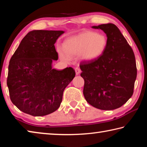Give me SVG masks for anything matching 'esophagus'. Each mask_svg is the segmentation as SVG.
<instances>
[{"label": "esophagus", "mask_w": 147, "mask_h": 147, "mask_svg": "<svg viewBox=\"0 0 147 147\" xmlns=\"http://www.w3.org/2000/svg\"><path fill=\"white\" fill-rule=\"evenodd\" d=\"M75 72H76V74H77V75H78V74H80V73H81V69H80L79 67H76V68H75Z\"/></svg>", "instance_id": "obj_1"}]
</instances>
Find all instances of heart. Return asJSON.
Masks as SVG:
<instances>
[{"instance_id": "heart-1", "label": "heart", "mask_w": 147, "mask_h": 147, "mask_svg": "<svg viewBox=\"0 0 147 147\" xmlns=\"http://www.w3.org/2000/svg\"><path fill=\"white\" fill-rule=\"evenodd\" d=\"M107 39L102 34L85 32L69 39L63 45V49L69 56L82 55L86 60L98 58L105 51ZM63 59L66 57L61 53Z\"/></svg>"}]
</instances>
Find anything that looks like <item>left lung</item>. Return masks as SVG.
<instances>
[{
  "instance_id": "left-lung-1",
  "label": "left lung",
  "mask_w": 147,
  "mask_h": 147,
  "mask_svg": "<svg viewBox=\"0 0 147 147\" xmlns=\"http://www.w3.org/2000/svg\"><path fill=\"white\" fill-rule=\"evenodd\" d=\"M92 28L105 32L107 45L98 58L80 63V75L84 80L83 93L86 101L94 108L112 110L120 108L132 96L137 77L135 55L115 24Z\"/></svg>"
}]
</instances>
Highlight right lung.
I'll list each match as a JSON object with an SVG mask.
<instances>
[{"label": "right lung", "instance_id": "right-lung-1", "mask_svg": "<svg viewBox=\"0 0 147 147\" xmlns=\"http://www.w3.org/2000/svg\"><path fill=\"white\" fill-rule=\"evenodd\" d=\"M63 31L33 30L22 39L8 66L7 86L15 106L32 116H44L60 106L63 93L75 76L72 67L52 68L58 54L54 43Z\"/></svg>", "mask_w": 147, "mask_h": 147}]
</instances>
